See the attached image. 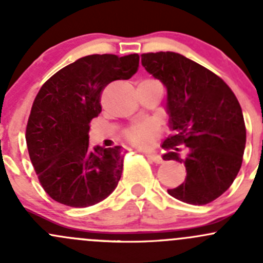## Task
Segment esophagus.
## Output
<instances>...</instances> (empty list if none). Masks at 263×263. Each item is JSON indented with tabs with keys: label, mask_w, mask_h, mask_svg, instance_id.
<instances>
[{
	"label": "esophagus",
	"mask_w": 263,
	"mask_h": 263,
	"mask_svg": "<svg viewBox=\"0 0 263 263\" xmlns=\"http://www.w3.org/2000/svg\"><path fill=\"white\" fill-rule=\"evenodd\" d=\"M146 156H147L148 160L154 161V163H155V164H161V163H163V159H161V156L156 155V154L147 153V154H146Z\"/></svg>",
	"instance_id": "esophagus-1"
}]
</instances>
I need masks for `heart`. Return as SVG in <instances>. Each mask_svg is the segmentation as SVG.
Masks as SVG:
<instances>
[{"instance_id": "b5f03b06", "label": "heart", "mask_w": 263, "mask_h": 263, "mask_svg": "<svg viewBox=\"0 0 263 263\" xmlns=\"http://www.w3.org/2000/svg\"><path fill=\"white\" fill-rule=\"evenodd\" d=\"M156 134V126L153 122H142V123L135 124L129 127L124 136L131 142L132 145L137 147H146L151 144L154 135Z\"/></svg>"}]
</instances>
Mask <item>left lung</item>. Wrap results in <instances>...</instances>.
<instances>
[{
    "instance_id": "8db88e82",
    "label": "left lung",
    "mask_w": 263,
    "mask_h": 263,
    "mask_svg": "<svg viewBox=\"0 0 263 263\" xmlns=\"http://www.w3.org/2000/svg\"><path fill=\"white\" fill-rule=\"evenodd\" d=\"M141 63L166 87L173 135L164 141V160L183 163L184 182L168 190L182 202L206 205L232 185L242 166L246 124L234 92L221 79L174 52L144 53ZM184 144V154L176 147Z\"/></svg>"
}]
</instances>
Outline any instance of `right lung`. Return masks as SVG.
<instances>
[{
  "instance_id": "right-lung-1",
  "label": "right lung",
  "mask_w": 263,
  "mask_h": 263,
  "mask_svg": "<svg viewBox=\"0 0 263 263\" xmlns=\"http://www.w3.org/2000/svg\"><path fill=\"white\" fill-rule=\"evenodd\" d=\"M140 55L91 54L79 58L44 82L31 107L26 145L42 187L71 208H87L116 190L121 146L90 148V121L102 112L103 89L136 73Z\"/></svg>"
}]
</instances>
